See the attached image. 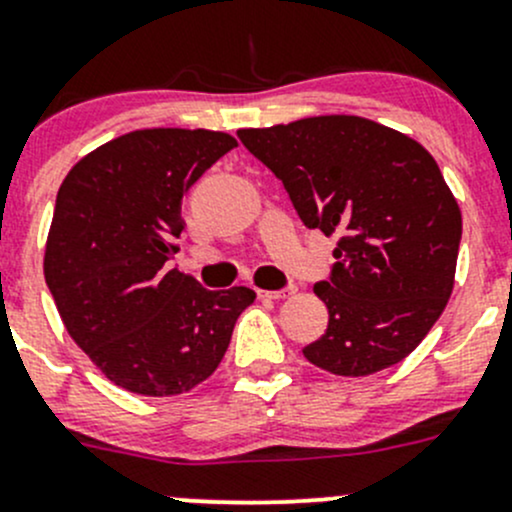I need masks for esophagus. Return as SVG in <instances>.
Segmentation results:
<instances>
[{"label":"esophagus","mask_w":512,"mask_h":512,"mask_svg":"<svg viewBox=\"0 0 512 512\" xmlns=\"http://www.w3.org/2000/svg\"><path fill=\"white\" fill-rule=\"evenodd\" d=\"M289 294H294V287L285 289H257V297L260 299H285Z\"/></svg>","instance_id":"obj_1"}]
</instances>
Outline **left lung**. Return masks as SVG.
<instances>
[{
    "instance_id": "1",
    "label": "left lung",
    "mask_w": 512,
    "mask_h": 512,
    "mask_svg": "<svg viewBox=\"0 0 512 512\" xmlns=\"http://www.w3.org/2000/svg\"><path fill=\"white\" fill-rule=\"evenodd\" d=\"M242 146L282 180L299 220L337 232L327 332L302 349L337 376H369L406 359L446 309L461 210L431 153L359 116L242 128Z\"/></svg>"
}]
</instances>
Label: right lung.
<instances>
[{
	"mask_svg": "<svg viewBox=\"0 0 512 512\" xmlns=\"http://www.w3.org/2000/svg\"><path fill=\"white\" fill-rule=\"evenodd\" d=\"M237 146L205 128H146L81 158L61 183L44 277L66 332L121 389L175 396L223 361L250 287L213 292L165 262L183 195Z\"/></svg>",
	"mask_w": 512,
	"mask_h": 512,
	"instance_id": "right-lung-1",
	"label": "right lung"
}]
</instances>
